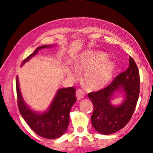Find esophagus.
<instances>
[{
	"mask_svg": "<svg viewBox=\"0 0 153 153\" xmlns=\"http://www.w3.org/2000/svg\"><path fill=\"white\" fill-rule=\"evenodd\" d=\"M76 98L78 100H82L83 98H84V97H85L84 92L82 91L81 89H78L76 92Z\"/></svg>",
	"mask_w": 153,
	"mask_h": 153,
	"instance_id": "esophagus-1",
	"label": "esophagus"
}]
</instances>
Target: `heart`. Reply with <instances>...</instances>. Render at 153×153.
<instances>
[{
	"mask_svg": "<svg viewBox=\"0 0 153 153\" xmlns=\"http://www.w3.org/2000/svg\"><path fill=\"white\" fill-rule=\"evenodd\" d=\"M107 57V55L103 52H87L80 55L75 64L76 71H85L84 79L91 89H103L112 80L115 65ZM66 74L72 80L76 79L78 76L73 68L68 69Z\"/></svg>",
	"mask_w": 153,
	"mask_h": 153,
	"instance_id": "obj_1",
	"label": "heart"
}]
</instances>
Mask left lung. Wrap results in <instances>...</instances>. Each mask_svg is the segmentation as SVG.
<instances>
[{
  "label": "left lung",
  "instance_id": "8db88e82",
  "mask_svg": "<svg viewBox=\"0 0 153 153\" xmlns=\"http://www.w3.org/2000/svg\"><path fill=\"white\" fill-rule=\"evenodd\" d=\"M118 92L123 94V100L119 105H115L111 101ZM139 92V72L134 60L129 57L126 71L119 74L103 89L88 94L94 105L92 126L102 135H110L123 128L131 118Z\"/></svg>",
  "mask_w": 153,
  "mask_h": 153
}]
</instances>
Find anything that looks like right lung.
Instances as JSON below:
<instances>
[{
  "mask_svg": "<svg viewBox=\"0 0 153 153\" xmlns=\"http://www.w3.org/2000/svg\"><path fill=\"white\" fill-rule=\"evenodd\" d=\"M54 46L55 45L38 47L23 61L21 66L34 57L39 50ZM16 84L18 108L22 117L32 130L47 139H55L62 136L69 126V112L76 101L75 89L71 87L58 89L48 108L43 112H37L27 105L23 98L18 76Z\"/></svg>",
  "mask_w": 153,
  "mask_h": 153,
  "instance_id": "obj_1",
  "label": "right lung"
}]
</instances>
